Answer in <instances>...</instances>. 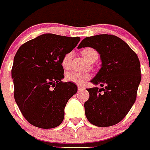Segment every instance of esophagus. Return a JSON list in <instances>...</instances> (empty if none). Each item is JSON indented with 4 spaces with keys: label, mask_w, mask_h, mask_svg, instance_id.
I'll return each mask as SVG.
<instances>
[{
    "label": "esophagus",
    "mask_w": 150,
    "mask_h": 150,
    "mask_svg": "<svg viewBox=\"0 0 150 150\" xmlns=\"http://www.w3.org/2000/svg\"><path fill=\"white\" fill-rule=\"evenodd\" d=\"M78 90H79V91H84V87H82L81 85H79L78 86Z\"/></svg>",
    "instance_id": "34e87169"
}]
</instances>
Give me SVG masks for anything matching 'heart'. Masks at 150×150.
<instances>
[{"instance_id": "1", "label": "heart", "mask_w": 150, "mask_h": 150, "mask_svg": "<svg viewBox=\"0 0 150 150\" xmlns=\"http://www.w3.org/2000/svg\"><path fill=\"white\" fill-rule=\"evenodd\" d=\"M81 54L89 62H92L94 59L98 58V53L97 50L91 47L84 48L81 50ZM72 53L71 52L66 53L61 60V66L64 69H68L70 67ZM91 75L87 72H79V71H69L66 75V80L77 84H82L83 83L90 79Z\"/></svg>"}]
</instances>
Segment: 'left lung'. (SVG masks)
<instances>
[{
  "label": "left lung",
  "mask_w": 150,
  "mask_h": 150,
  "mask_svg": "<svg viewBox=\"0 0 150 150\" xmlns=\"http://www.w3.org/2000/svg\"><path fill=\"white\" fill-rule=\"evenodd\" d=\"M87 47L98 52L102 62L91 82L104 88L87 89L90 97L84 103L85 115L97 127L115 125L126 116L135 103L141 81L140 61L127 43L112 35L87 37L78 48Z\"/></svg>",
  "instance_id": "left-lung-1"
}]
</instances>
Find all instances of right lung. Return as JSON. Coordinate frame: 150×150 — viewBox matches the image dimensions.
Instances as JSON below:
<instances>
[{
    "mask_svg": "<svg viewBox=\"0 0 150 150\" xmlns=\"http://www.w3.org/2000/svg\"><path fill=\"white\" fill-rule=\"evenodd\" d=\"M79 37L43 34L23 44L12 68L14 98L25 118L40 128H53L63 121L68 100L77 93L73 82H62L63 56L77 46Z\"/></svg>",
    "mask_w": 150,
    "mask_h": 150,
    "instance_id": "add662e5",
    "label": "right lung"
}]
</instances>
